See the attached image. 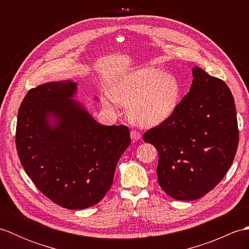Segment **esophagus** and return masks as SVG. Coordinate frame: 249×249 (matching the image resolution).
I'll return each instance as SVG.
<instances>
[{
    "label": "esophagus",
    "instance_id": "34e87169",
    "mask_svg": "<svg viewBox=\"0 0 249 249\" xmlns=\"http://www.w3.org/2000/svg\"><path fill=\"white\" fill-rule=\"evenodd\" d=\"M130 137L134 141H137V140H139L141 138V134L139 133L138 130H131L130 131Z\"/></svg>",
    "mask_w": 249,
    "mask_h": 249
}]
</instances>
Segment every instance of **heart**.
<instances>
[{"label":"heart","instance_id":"obj_1","mask_svg":"<svg viewBox=\"0 0 249 249\" xmlns=\"http://www.w3.org/2000/svg\"><path fill=\"white\" fill-rule=\"evenodd\" d=\"M182 94V84L176 76L154 67L126 73L112 89L116 102L128 107V119L144 127L160 125L171 118Z\"/></svg>","mask_w":249,"mask_h":249}]
</instances>
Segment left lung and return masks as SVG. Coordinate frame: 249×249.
I'll list each match as a JSON object with an SVG mask.
<instances>
[{
  "label": "left lung",
  "mask_w": 249,
  "mask_h": 249,
  "mask_svg": "<svg viewBox=\"0 0 249 249\" xmlns=\"http://www.w3.org/2000/svg\"><path fill=\"white\" fill-rule=\"evenodd\" d=\"M193 77L171 118L143 135L158 151L160 187L171 198L187 201L203 197L224 178L239 144L229 88L198 66Z\"/></svg>",
  "instance_id": "left-lung-1"
}]
</instances>
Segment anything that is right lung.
I'll return each instance as SVG.
<instances>
[{
    "mask_svg": "<svg viewBox=\"0 0 249 249\" xmlns=\"http://www.w3.org/2000/svg\"><path fill=\"white\" fill-rule=\"evenodd\" d=\"M76 93L71 80L30 89L16 129L26 174L46 197L70 210L89 208L105 197L116 163L130 144L128 127L97 123L73 99Z\"/></svg>",
    "mask_w": 249,
    "mask_h": 249,
    "instance_id": "add662e5",
    "label": "right lung"
}]
</instances>
